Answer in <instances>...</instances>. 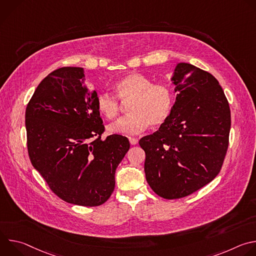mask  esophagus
<instances>
[{"label":"esophagus","mask_w":256,"mask_h":256,"mask_svg":"<svg viewBox=\"0 0 256 256\" xmlns=\"http://www.w3.org/2000/svg\"><path fill=\"white\" fill-rule=\"evenodd\" d=\"M128 140H130V144H132V146H134V144H138V138H130Z\"/></svg>","instance_id":"esophagus-1"}]
</instances>
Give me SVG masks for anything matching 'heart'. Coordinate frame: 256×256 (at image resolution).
<instances>
[{
    "mask_svg": "<svg viewBox=\"0 0 256 256\" xmlns=\"http://www.w3.org/2000/svg\"><path fill=\"white\" fill-rule=\"evenodd\" d=\"M116 96L110 92H101L96 99L98 112L107 120L116 118L120 112V102L130 101V114L109 124L107 130L118 134H136L150 124L163 126L169 118L174 104L171 88L165 83L153 81L140 72H130L114 84Z\"/></svg>",
    "mask_w": 256,
    "mask_h": 256,
    "instance_id": "heart-1",
    "label": "heart"
}]
</instances>
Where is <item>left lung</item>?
Listing matches in <instances>:
<instances>
[{"instance_id":"8db88e82","label":"left lung","mask_w":256,"mask_h":256,"mask_svg":"<svg viewBox=\"0 0 256 256\" xmlns=\"http://www.w3.org/2000/svg\"><path fill=\"white\" fill-rule=\"evenodd\" d=\"M172 81L177 96L168 120L138 142L146 179L166 200L188 196L218 174L231 128L229 102L212 74L180 62Z\"/></svg>"}]
</instances>
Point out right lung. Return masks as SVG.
Returning a JSON list of instances; mask_svg holds the SVG:
<instances>
[{
  "instance_id": "right-lung-1",
  "label": "right lung",
  "mask_w": 256,
  "mask_h": 256,
  "mask_svg": "<svg viewBox=\"0 0 256 256\" xmlns=\"http://www.w3.org/2000/svg\"><path fill=\"white\" fill-rule=\"evenodd\" d=\"M82 68L54 70L36 88L25 112L33 167L60 200L103 204L114 190L116 170L130 149L128 138L105 130L95 90L82 85Z\"/></svg>"
}]
</instances>
